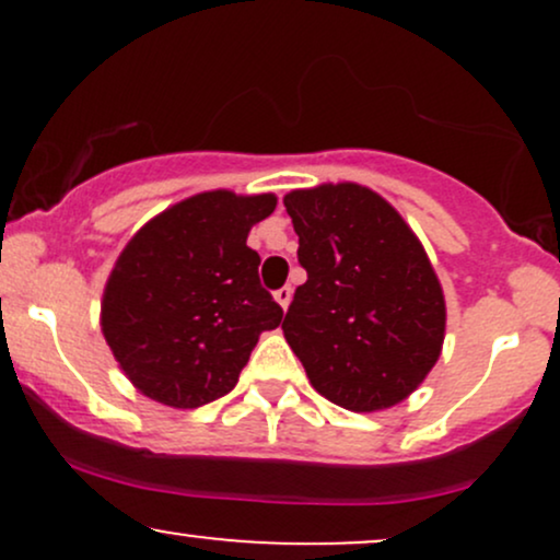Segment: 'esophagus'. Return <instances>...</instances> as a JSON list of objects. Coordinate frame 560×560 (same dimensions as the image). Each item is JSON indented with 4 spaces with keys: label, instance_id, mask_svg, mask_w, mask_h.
Here are the masks:
<instances>
[{
    "label": "esophagus",
    "instance_id": "34e87169",
    "mask_svg": "<svg viewBox=\"0 0 560 560\" xmlns=\"http://www.w3.org/2000/svg\"><path fill=\"white\" fill-rule=\"evenodd\" d=\"M273 300L279 302L281 311H287L289 302H292V287H281V289H276V292H273Z\"/></svg>",
    "mask_w": 560,
    "mask_h": 560
}]
</instances>
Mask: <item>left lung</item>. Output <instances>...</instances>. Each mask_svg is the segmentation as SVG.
<instances>
[{"label":"left lung","instance_id":"1","mask_svg":"<svg viewBox=\"0 0 560 560\" xmlns=\"http://www.w3.org/2000/svg\"><path fill=\"white\" fill-rule=\"evenodd\" d=\"M284 208L307 281L281 329L313 389L355 413L402 402L440 361L447 320L419 236L363 184L294 189Z\"/></svg>","mask_w":560,"mask_h":560}]
</instances>
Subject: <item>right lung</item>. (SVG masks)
Masks as SVG:
<instances>
[{"mask_svg":"<svg viewBox=\"0 0 560 560\" xmlns=\"http://www.w3.org/2000/svg\"><path fill=\"white\" fill-rule=\"evenodd\" d=\"M276 195L199 191L141 226L115 260L100 326L128 382L150 400L199 408L234 389L281 311L247 247Z\"/></svg>","mask_w":560,"mask_h":560,"instance_id":"add662e5","label":"right lung"}]
</instances>
